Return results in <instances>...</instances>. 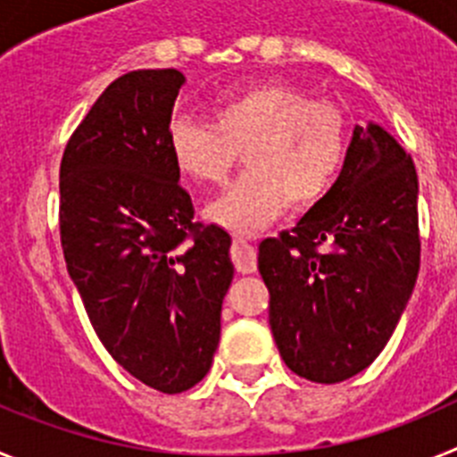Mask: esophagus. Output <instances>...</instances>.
<instances>
[{
	"label": "esophagus",
	"instance_id": "1",
	"mask_svg": "<svg viewBox=\"0 0 457 457\" xmlns=\"http://www.w3.org/2000/svg\"><path fill=\"white\" fill-rule=\"evenodd\" d=\"M231 258L237 272L249 274L256 270V249H253V245L245 236H233Z\"/></svg>",
	"mask_w": 457,
	"mask_h": 457
}]
</instances>
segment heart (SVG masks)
<instances>
[{
	"label": "heart",
	"mask_w": 457,
	"mask_h": 457,
	"mask_svg": "<svg viewBox=\"0 0 457 457\" xmlns=\"http://www.w3.org/2000/svg\"><path fill=\"white\" fill-rule=\"evenodd\" d=\"M173 162L196 183H224L245 151L247 171L208 205L237 233L268 226L286 208H306L332 189L348 151V123L332 100L281 82L252 84L212 109V123L179 116L169 125Z\"/></svg>",
	"instance_id": "obj_1"
}]
</instances>
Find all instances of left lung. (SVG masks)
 Here are the masks:
<instances>
[{
  "mask_svg": "<svg viewBox=\"0 0 457 457\" xmlns=\"http://www.w3.org/2000/svg\"><path fill=\"white\" fill-rule=\"evenodd\" d=\"M419 180L379 125H357L332 189L258 247L278 354L300 378L337 385L373 364L419 274Z\"/></svg>",
  "mask_w": 457,
  "mask_h": 457,
  "instance_id": "left-lung-1",
  "label": "left lung"
}]
</instances>
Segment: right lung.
Listing matches in <instances>:
<instances>
[{
  "mask_svg": "<svg viewBox=\"0 0 457 457\" xmlns=\"http://www.w3.org/2000/svg\"><path fill=\"white\" fill-rule=\"evenodd\" d=\"M183 82L176 68L120 75L59 169L63 258L88 320L116 364L162 394L205 378L233 281L231 236L194 220L169 151Z\"/></svg>",
  "mask_w": 457,
  "mask_h": 457,
  "instance_id": "add662e5",
  "label": "right lung"
}]
</instances>
